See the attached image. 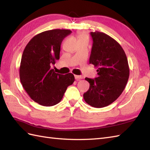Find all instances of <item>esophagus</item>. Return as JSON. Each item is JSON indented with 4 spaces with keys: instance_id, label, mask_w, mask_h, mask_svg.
Here are the masks:
<instances>
[{
    "instance_id": "obj_1",
    "label": "esophagus",
    "mask_w": 150,
    "mask_h": 150,
    "mask_svg": "<svg viewBox=\"0 0 150 150\" xmlns=\"http://www.w3.org/2000/svg\"><path fill=\"white\" fill-rule=\"evenodd\" d=\"M75 78L77 81H79L81 79H83V77L81 75H75Z\"/></svg>"
}]
</instances>
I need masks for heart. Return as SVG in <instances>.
I'll return each instance as SVG.
<instances>
[{"label":"heart","instance_id":"heart-1","mask_svg":"<svg viewBox=\"0 0 150 150\" xmlns=\"http://www.w3.org/2000/svg\"><path fill=\"white\" fill-rule=\"evenodd\" d=\"M84 38H87L88 39V36L86 34H85L84 33H79L78 34V39H84Z\"/></svg>","mask_w":150,"mask_h":150}]
</instances>
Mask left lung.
<instances>
[{
	"instance_id": "obj_1",
	"label": "left lung",
	"mask_w": 150,
	"mask_h": 150,
	"mask_svg": "<svg viewBox=\"0 0 150 150\" xmlns=\"http://www.w3.org/2000/svg\"><path fill=\"white\" fill-rule=\"evenodd\" d=\"M90 35L93 46L90 64L98 68V77L85 78L90 88L83 97L87 104L100 108L113 103L122 93L128 81L129 68L126 53L115 40L97 31Z\"/></svg>"
}]
</instances>
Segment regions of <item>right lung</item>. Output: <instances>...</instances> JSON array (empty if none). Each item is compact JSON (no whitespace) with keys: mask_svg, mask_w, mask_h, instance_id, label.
Masks as SVG:
<instances>
[{"mask_svg":"<svg viewBox=\"0 0 150 150\" xmlns=\"http://www.w3.org/2000/svg\"><path fill=\"white\" fill-rule=\"evenodd\" d=\"M69 30H52L34 36L23 52L19 68L21 82L30 98L42 106L60 103L69 86L75 81L72 73H56L51 66L60 59L63 39Z\"/></svg>","mask_w":150,"mask_h":150,"instance_id":"add662e5","label":"right lung"}]
</instances>
